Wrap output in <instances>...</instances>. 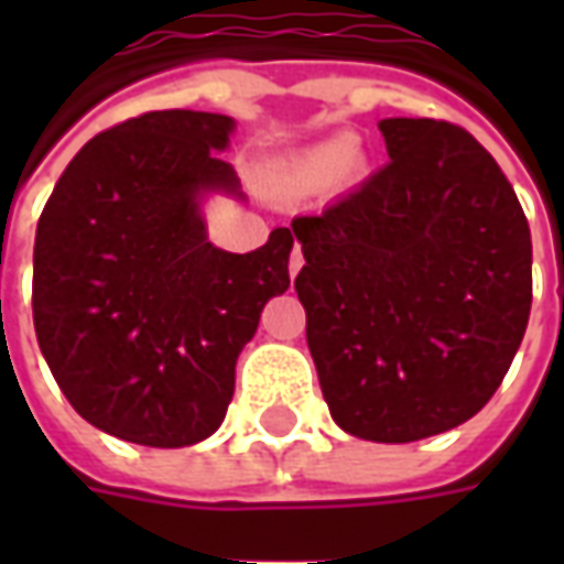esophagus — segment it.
<instances>
[{
    "instance_id": "1",
    "label": "esophagus",
    "mask_w": 564,
    "mask_h": 564,
    "mask_svg": "<svg viewBox=\"0 0 564 564\" xmlns=\"http://www.w3.org/2000/svg\"><path fill=\"white\" fill-rule=\"evenodd\" d=\"M302 262H305V259H302V247L295 245L293 247V253H290V274H299V269H302Z\"/></svg>"
}]
</instances>
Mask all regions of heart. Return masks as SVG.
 Listing matches in <instances>:
<instances>
[{
  "label": "heart",
  "mask_w": 564,
  "mask_h": 564,
  "mask_svg": "<svg viewBox=\"0 0 564 564\" xmlns=\"http://www.w3.org/2000/svg\"><path fill=\"white\" fill-rule=\"evenodd\" d=\"M354 160V144L350 139H335L329 144H319L311 153L299 160V177L307 184H323L335 174L347 169V162Z\"/></svg>",
  "instance_id": "obj_1"
}]
</instances>
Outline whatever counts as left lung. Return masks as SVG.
I'll list each match as a JSON object with an SVG mask.
<instances>
[{
    "instance_id": "left-lung-1",
    "label": "left lung",
    "mask_w": 564,
    "mask_h": 564,
    "mask_svg": "<svg viewBox=\"0 0 564 564\" xmlns=\"http://www.w3.org/2000/svg\"><path fill=\"white\" fill-rule=\"evenodd\" d=\"M380 132L390 162L293 220L295 293L332 420L408 444L471 420L501 387L532 311V235L471 132L429 117Z\"/></svg>"
}]
</instances>
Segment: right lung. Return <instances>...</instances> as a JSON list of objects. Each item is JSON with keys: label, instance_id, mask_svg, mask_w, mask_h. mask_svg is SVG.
<instances>
[{"label": "right lung", "instance_id": "obj_1", "mask_svg": "<svg viewBox=\"0 0 564 564\" xmlns=\"http://www.w3.org/2000/svg\"><path fill=\"white\" fill-rule=\"evenodd\" d=\"M232 117L148 111L78 150L44 205L32 319L59 390L87 423L144 447L217 432L235 362L290 286L293 229L253 253L205 238L198 196L238 193Z\"/></svg>", "mask_w": 564, "mask_h": 564}]
</instances>
